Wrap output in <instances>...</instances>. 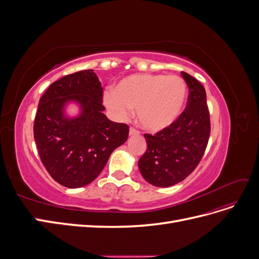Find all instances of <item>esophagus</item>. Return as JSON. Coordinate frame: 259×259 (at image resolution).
I'll list each match as a JSON object with an SVG mask.
<instances>
[{
	"label": "esophagus",
	"mask_w": 259,
	"mask_h": 259,
	"mask_svg": "<svg viewBox=\"0 0 259 259\" xmlns=\"http://www.w3.org/2000/svg\"><path fill=\"white\" fill-rule=\"evenodd\" d=\"M136 135H139V132L134 127H131L130 128V136H136Z\"/></svg>",
	"instance_id": "1"
}]
</instances>
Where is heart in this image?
<instances>
[{
  "label": "heart",
  "instance_id": "b5f03b06",
  "mask_svg": "<svg viewBox=\"0 0 259 259\" xmlns=\"http://www.w3.org/2000/svg\"><path fill=\"white\" fill-rule=\"evenodd\" d=\"M187 97V84L178 75L135 73L117 82L114 91L105 93L104 103L120 120L127 119L136 108L140 126L159 133L176 122Z\"/></svg>",
  "mask_w": 259,
  "mask_h": 259
}]
</instances>
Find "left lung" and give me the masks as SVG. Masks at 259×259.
<instances>
[{
	"mask_svg": "<svg viewBox=\"0 0 259 259\" xmlns=\"http://www.w3.org/2000/svg\"><path fill=\"white\" fill-rule=\"evenodd\" d=\"M189 88L185 111L169 127L145 134L147 150L138 161L146 182L155 187L174 186L198 166L208 143L210 124L206 93L193 76L182 72Z\"/></svg>",
	"mask_w": 259,
	"mask_h": 259,
	"instance_id": "1",
	"label": "left lung"
}]
</instances>
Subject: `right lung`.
Listing matches in <instances>:
<instances>
[{
    "instance_id": "add662e5",
    "label": "right lung",
    "mask_w": 259,
    "mask_h": 259,
    "mask_svg": "<svg viewBox=\"0 0 259 259\" xmlns=\"http://www.w3.org/2000/svg\"><path fill=\"white\" fill-rule=\"evenodd\" d=\"M103 88L94 70H82L51 84L40 98L33 134L50 175L67 188L91 184L114 149L127 140L128 126L105 115ZM73 103L79 113L69 116Z\"/></svg>"
}]
</instances>
